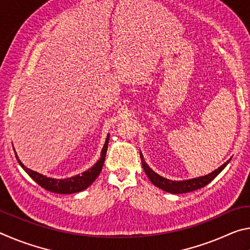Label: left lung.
<instances>
[{
  "label": "left lung",
  "mask_w": 250,
  "mask_h": 250,
  "mask_svg": "<svg viewBox=\"0 0 250 250\" xmlns=\"http://www.w3.org/2000/svg\"><path fill=\"white\" fill-rule=\"evenodd\" d=\"M140 158L142 161V167L145 172L146 173L147 177L149 180L153 183L155 186H158L163 191L168 192V193H173V194H182V193H188V192H192L195 191V189H198L201 188H204L205 185H207L209 183L211 180H214L219 173H221L224 167H225L228 162L230 160H228L226 163H224L222 167H219L217 170H215L214 172L209 173L208 175L205 176H200L196 177V179H192V180H186V181H171L167 180L166 177L160 176L159 174H156L155 172H153L149 167V166L146 163L145 159H143V155L140 153Z\"/></svg>",
  "instance_id": "1"
}]
</instances>
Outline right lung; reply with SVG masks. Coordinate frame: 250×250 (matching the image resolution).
<instances>
[{"instance_id":"right-lung-1","label":"right lung","mask_w":250,"mask_h":250,"mask_svg":"<svg viewBox=\"0 0 250 250\" xmlns=\"http://www.w3.org/2000/svg\"><path fill=\"white\" fill-rule=\"evenodd\" d=\"M108 142H109V135L105 139V143L104 146V149L101 151V158L100 160L97 162L94 167L89 170L83 172L82 175H76L73 177H69V179H64V180H55V179H50V177L44 176L37 173L35 171H32L27 168L26 167H24V164L21 162L19 160L18 155H16V159H18L20 166L22 167L25 172L32 177V179L36 182L37 184L41 185L42 188L47 189L49 192H54V193H59V194H73V193H77L83 191V189L87 188L88 186L92 184L97 176L99 175V173L103 170L104 163V159H105V154H107V150H108Z\"/></svg>"}]
</instances>
